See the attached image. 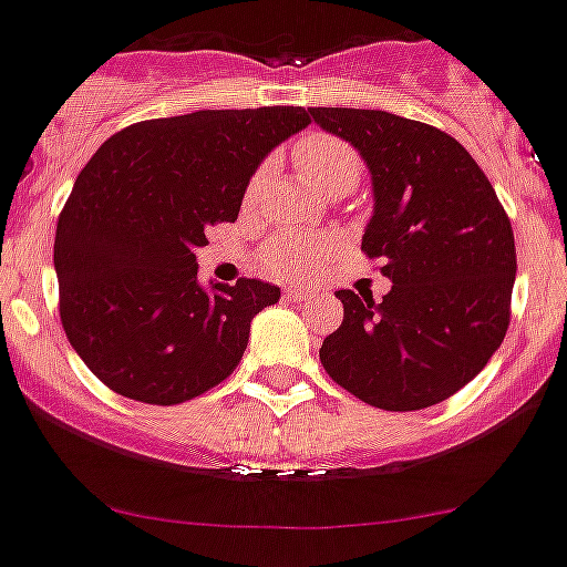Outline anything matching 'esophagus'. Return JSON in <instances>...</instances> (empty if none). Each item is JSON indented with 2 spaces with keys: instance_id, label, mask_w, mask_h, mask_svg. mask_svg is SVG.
Segmentation results:
<instances>
[{
  "instance_id": "1",
  "label": "esophagus",
  "mask_w": 567,
  "mask_h": 567,
  "mask_svg": "<svg viewBox=\"0 0 567 567\" xmlns=\"http://www.w3.org/2000/svg\"><path fill=\"white\" fill-rule=\"evenodd\" d=\"M307 293H310V290L301 288V285H288V288H285V296H288V299H293V301L305 299Z\"/></svg>"
}]
</instances>
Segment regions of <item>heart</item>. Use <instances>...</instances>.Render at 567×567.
<instances>
[{"label":"heart","mask_w":567,"mask_h":567,"mask_svg":"<svg viewBox=\"0 0 567 567\" xmlns=\"http://www.w3.org/2000/svg\"><path fill=\"white\" fill-rule=\"evenodd\" d=\"M293 161L312 190H323L340 177L357 179L360 174V161H357L354 150L343 144L340 137L321 135V132L301 137L293 150ZM329 249H332V238H323V235L282 233L268 240L266 251H262V268L274 277H301Z\"/></svg>","instance_id":"1"}]
</instances>
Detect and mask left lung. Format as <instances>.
<instances>
[{"instance_id": "1", "label": "left lung", "mask_w": 567, "mask_h": 567, "mask_svg": "<svg viewBox=\"0 0 567 567\" xmlns=\"http://www.w3.org/2000/svg\"><path fill=\"white\" fill-rule=\"evenodd\" d=\"M371 174L362 235L393 288L338 290L343 323L323 340L329 377L365 404L423 410L487 365L509 327L515 238L474 157L446 132L384 110L310 107Z\"/></svg>"}]
</instances>
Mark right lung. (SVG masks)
<instances>
[{
  "mask_svg": "<svg viewBox=\"0 0 567 567\" xmlns=\"http://www.w3.org/2000/svg\"><path fill=\"white\" fill-rule=\"evenodd\" d=\"M305 107L196 110L115 132L76 177L54 233L60 318L93 377L126 399L179 404L216 388L279 301L260 279L199 282L196 249L235 221L249 179Z\"/></svg>",
  "mask_w": 567,
  "mask_h": 567,
  "instance_id": "right-lung-1",
  "label": "right lung"
}]
</instances>
